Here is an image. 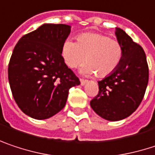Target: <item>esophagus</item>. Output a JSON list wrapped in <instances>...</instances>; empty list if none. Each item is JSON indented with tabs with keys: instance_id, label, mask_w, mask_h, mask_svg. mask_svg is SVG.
<instances>
[{
	"instance_id": "1",
	"label": "esophagus",
	"mask_w": 155,
	"mask_h": 155,
	"mask_svg": "<svg viewBox=\"0 0 155 155\" xmlns=\"http://www.w3.org/2000/svg\"><path fill=\"white\" fill-rule=\"evenodd\" d=\"M81 81V84L83 86V85H85L86 84V82H87V80H84V79H81L80 80Z\"/></svg>"
}]
</instances>
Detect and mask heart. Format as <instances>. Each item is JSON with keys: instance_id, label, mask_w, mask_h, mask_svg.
Listing matches in <instances>:
<instances>
[{"instance_id": "b5f03b06", "label": "heart", "mask_w": 155, "mask_h": 155, "mask_svg": "<svg viewBox=\"0 0 155 155\" xmlns=\"http://www.w3.org/2000/svg\"><path fill=\"white\" fill-rule=\"evenodd\" d=\"M61 54L65 64L76 68L85 60L81 72L85 75L96 74L106 77L112 74L120 65L123 49L117 40L97 33H84L76 37V42L65 41Z\"/></svg>"}]
</instances>
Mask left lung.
Masks as SVG:
<instances>
[{
  "mask_svg": "<svg viewBox=\"0 0 155 155\" xmlns=\"http://www.w3.org/2000/svg\"><path fill=\"white\" fill-rule=\"evenodd\" d=\"M115 35L123 49L121 62L112 74L98 81V93L91 101L95 113L111 121L125 119L137 110L149 77L143 48L120 28L116 27Z\"/></svg>",
  "mask_w": 155,
  "mask_h": 155,
  "instance_id": "1",
  "label": "left lung"
}]
</instances>
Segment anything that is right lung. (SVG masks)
Listing matches in <instances>:
<instances>
[{
	"label": "right lung",
	"mask_w": 155,
	"mask_h": 155,
	"mask_svg": "<svg viewBox=\"0 0 155 155\" xmlns=\"http://www.w3.org/2000/svg\"><path fill=\"white\" fill-rule=\"evenodd\" d=\"M71 26L44 24L25 35L13 49L8 75L13 97L21 111L37 120L63 109L70 88L81 82L61 54Z\"/></svg>",
	"instance_id": "add662e5"
}]
</instances>
